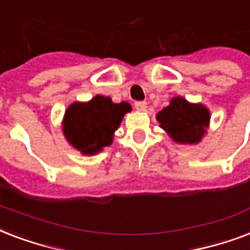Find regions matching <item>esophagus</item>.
Wrapping results in <instances>:
<instances>
[{
    "label": "esophagus",
    "mask_w": 250,
    "mask_h": 250,
    "mask_svg": "<svg viewBox=\"0 0 250 250\" xmlns=\"http://www.w3.org/2000/svg\"><path fill=\"white\" fill-rule=\"evenodd\" d=\"M135 107H136L137 110H140V111H144V110H146V102L136 101L135 102Z\"/></svg>",
    "instance_id": "34e87169"
}]
</instances>
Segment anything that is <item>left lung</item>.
Returning <instances> with one entry per match:
<instances>
[{"mask_svg": "<svg viewBox=\"0 0 250 250\" xmlns=\"http://www.w3.org/2000/svg\"><path fill=\"white\" fill-rule=\"evenodd\" d=\"M157 119L174 141L196 144L206 132L210 114L205 106L193 105L184 98L176 97L171 100L170 105L161 110Z\"/></svg>", "mask_w": 250, "mask_h": 250, "instance_id": "obj_1", "label": "left lung"}]
</instances>
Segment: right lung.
I'll return each instance as SVG.
<instances>
[{"mask_svg": "<svg viewBox=\"0 0 250 250\" xmlns=\"http://www.w3.org/2000/svg\"><path fill=\"white\" fill-rule=\"evenodd\" d=\"M129 110L127 102L114 104L104 96H96L86 104L75 102L64 114V136L83 154H94L111 144L114 131Z\"/></svg>", "mask_w": 250, "mask_h": 250, "instance_id": "add662e5", "label": "right lung"}]
</instances>
